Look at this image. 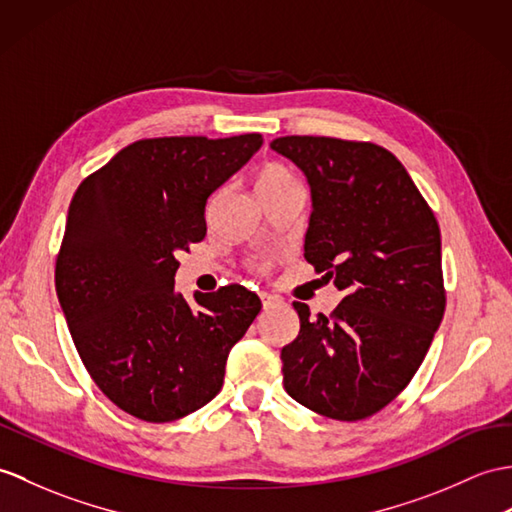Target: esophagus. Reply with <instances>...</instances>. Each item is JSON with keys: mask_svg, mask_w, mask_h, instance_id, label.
<instances>
[{"mask_svg": "<svg viewBox=\"0 0 512 512\" xmlns=\"http://www.w3.org/2000/svg\"><path fill=\"white\" fill-rule=\"evenodd\" d=\"M261 305H264V310H272V307H277L281 303L279 296L275 294H268V292H261Z\"/></svg>", "mask_w": 512, "mask_h": 512, "instance_id": "esophagus-1", "label": "esophagus"}]
</instances>
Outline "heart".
<instances>
[{
  "label": "heart",
  "mask_w": 512,
  "mask_h": 512,
  "mask_svg": "<svg viewBox=\"0 0 512 512\" xmlns=\"http://www.w3.org/2000/svg\"><path fill=\"white\" fill-rule=\"evenodd\" d=\"M290 183H296V178L290 174L288 168H283V165H279V163H266L257 174L255 187H257V194H261V192H270V189H277V187L290 185ZM255 268L264 272L270 268V261L261 259V261H257Z\"/></svg>",
  "instance_id": "1"
}]
</instances>
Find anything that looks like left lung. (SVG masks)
<instances>
[{"label": "left lung", "instance_id": "8db88e82", "mask_svg": "<svg viewBox=\"0 0 512 512\" xmlns=\"http://www.w3.org/2000/svg\"><path fill=\"white\" fill-rule=\"evenodd\" d=\"M270 148L305 172L314 205L305 259L344 294L316 318L294 301L301 331L281 349L283 386L323 417L366 419L410 384L443 320L441 229L382 146L290 135Z\"/></svg>", "mask_w": 512, "mask_h": 512}]
</instances>
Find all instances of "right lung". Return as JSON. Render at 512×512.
<instances>
[{
  "label": "right lung",
  "instance_id": "obj_1",
  "mask_svg": "<svg viewBox=\"0 0 512 512\" xmlns=\"http://www.w3.org/2000/svg\"><path fill=\"white\" fill-rule=\"evenodd\" d=\"M264 144L139 139L71 198L56 294L82 364L117 408L148 423L196 412L218 395L229 351L261 310L244 285L174 292L176 255L207 233V198Z\"/></svg>",
  "mask_w": 512,
  "mask_h": 512
}]
</instances>
